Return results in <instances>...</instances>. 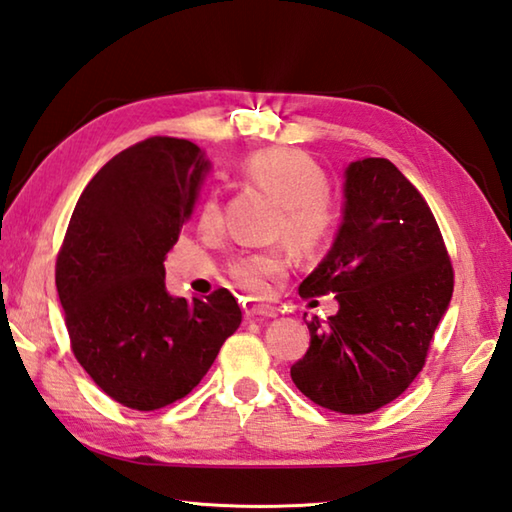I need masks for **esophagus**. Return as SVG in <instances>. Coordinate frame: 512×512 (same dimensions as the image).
Instances as JSON below:
<instances>
[{
	"mask_svg": "<svg viewBox=\"0 0 512 512\" xmlns=\"http://www.w3.org/2000/svg\"><path fill=\"white\" fill-rule=\"evenodd\" d=\"M245 314L249 318H272V316H276V307H272V305H245Z\"/></svg>",
	"mask_w": 512,
	"mask_h": 512,
	"instance_id": "obj_1",
	"label": "esophagus"
}]
</instances>
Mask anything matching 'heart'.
Returning <instances> with one entry per match:
<instances>
[{
  "mask_svg": "<svg viewBox=\"0 0 512 512\" xmlns=\"http://www.w3.org/2000/svg\"><path fill=\"white\" fill-rule=\"evenodd\" d=\"M245 176L260 189L281 200L276 216V231L285 234L294 249L312 254L332 236L336 214L330 198L325 196V171L301 151L269 149L254 153L245 162ZM223 220L220 198L216 191L205 196L198 211L202 229H218ZM289 256L285 249L274 247L265 252H252L231 260L227 272L231 283L249 296H267L272 285L287 274Z\"/></svg>",
  "mask_w": 512,
  "mask_h": 512,
  "instance_id": "b5f03b06",
  "label": "heart"
}]
</instances>
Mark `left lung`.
<instances>
[{
  "instance_id": "8db88e82",
  "label": "left lung",
  "mask_w": 512,
  "mask_h": 512,
  "mask_svg": "<svg viewBox=\"0 0 512 512\" xmlns=\"http://www.w3.org/2000/svg\"><path fill=\"white\" fill-rule=\"evenodd\" d=\"M455 272L419 189L385 158L345 171V211L330 254L298 287L336 294L339 312L314 316L310 347L289 374L316 406L368 414L408 390L426 365Z\"/></svg>"
}]
</instances>
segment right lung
Listing matches in <instances>:
<instances>
[{
    "label": "right lung",
    "instance_id": "add662e5",
    "mask_svg": "<svg viewBox=\"0 0 512 512\" xmlns=\"http://www.w3.org/2000/svg\"><path fill=\"white\" fill-rule=\"evenodd\" d=\"M209 169L194 142L153 136L120 151L82 191L55 263L71 350L131 410L196 388L243 321L229 289L173 298L165 260Z\"/></svg>",
    "mask_w": 512,
    "mask_h": 512
}]
</instances>
